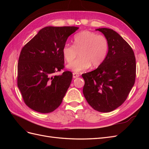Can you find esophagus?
I'll return each instance as SVG.
<instances>
[{
	"label": "esophagus",
	"mask_w": 149,
	"mask_h": 149,
	"mask_svg": "<svg viewBox=\"0 0 149 149\" xmlns=\"http://www.w3.org/2000/svg\"><path fill=\"white\" fill-rule=\"evenodd\" d=\"M79 73H73V78H76L79 77Z\"/></svg>",
	"instance_id": "obj_1"
}]
</instances>
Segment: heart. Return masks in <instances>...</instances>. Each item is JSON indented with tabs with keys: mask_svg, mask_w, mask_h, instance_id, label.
<instances>
[{
	"mask_svg": "<svg viewBox=\"0 0 149 149\" xmlns=\"http://www.w3.org/2000/svg\"><path fill=\"white\" fill-rule=\"evenodd\" d=\"M109 48L107 38L90 31H83L76 34L73 45L66 43L62 48V54L67 62L72 61L77 54L80 58L66 66L74 73L86 70L92 66L97 68L105 60Z\"/></svg>",
	"mask_w": 149,
	"mask_h": 149,
	"instance_id": "obj_1",
	"label": "heart"
}]
</instances>
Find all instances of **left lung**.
I'll list each match as a JSON object with an SVG mask.
<instances>
[{"label":"left lung","instance_id":"1","mask_svg":"<svg viewBox=\"0 0 149 149\" xmlns=\"http://www.w3.org/2000/svg\"><path fill=\"white\" fill-rule=\"evenodd\" d=\"M109 44L105 60L97 69L84 73L83 94L94 109L114 111L123 104L136 79V58L132 48L113 30L97 29Z\"/></svg>","mask_w":149,"mask_h":149}]
</instances>
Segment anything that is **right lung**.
Here are the masks:
<instances>
[{
    "label": "right lung",
    "mask_w": 149,
    "mask_h": 149,
    "mask_svg": "<svg viewBox=\"0 0 149 149\" xmlns=\"http://www.w3.org/2000/svg\"><path fill=\"white\" fill-rule=\"evenodd\" d=\"M76 26H46L22 49L18 63L17 85L23 100L30 109L49 113L59 107L73 74L65 71L62 48Z\"/></svg>",
    "instance_id": "1"
}]
</instances>
